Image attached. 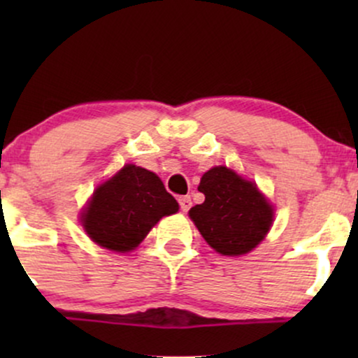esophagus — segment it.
I'll return each mask as SVG.
<instances>
[{
  "mask_svg": "<svg viewBox=\"0 0 358 358\" xmlns=\"http://www.w3.org/2000/svg\"><path fill=\"white\" fill-rule=\"evenodd\" d=\"M178 203H180V208H182L183 212H188L192 207V199L190 196H180Z\"/></svg>",
  "mask_w": 358,
  "mask_h": 358,
  "instance_id": "esophagus-1",
  "label": "esophagus"
}]
</instances>
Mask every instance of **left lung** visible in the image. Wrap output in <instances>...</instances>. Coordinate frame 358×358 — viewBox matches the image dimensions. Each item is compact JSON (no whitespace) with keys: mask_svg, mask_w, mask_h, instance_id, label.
Here are the masks:
<instances>
[{"mask_svg":"<svg viewBox=\"0 0 358 358\" xmlns=\"http://www.w3.org/2000/svg\"><path fill=\"white\" fill-rule=\"evenodd\" d=\"M205 202L188 215L207 244L222 256L248 254L264 241L274 219V208L257 185L227 166H213L200 180Z\"/></svg>","mask_w":358,"mask_h":358,"instance_id":"1","label":"left lung"}]
</instances>
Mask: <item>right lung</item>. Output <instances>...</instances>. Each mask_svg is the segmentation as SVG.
Listing matches in <instances>:
<instances>
[{
  "mask_svg": "<svg viewBox=\"0 0 358 358\" xmlns=\"http://www.w3.org/2000/svg\"><path fill=\"white\" fill-rule=\"evenodd\" d=\"M178 212V202L158 175L124 165L94 192L82 212V227L101 248L114 252L136 249L159 219Z\"/></svg>",
  "mask_w": 358,
  "mask_h": 358,
  "instance_id": "obj_1",
  "label": "right lung"
}]
</instances>
